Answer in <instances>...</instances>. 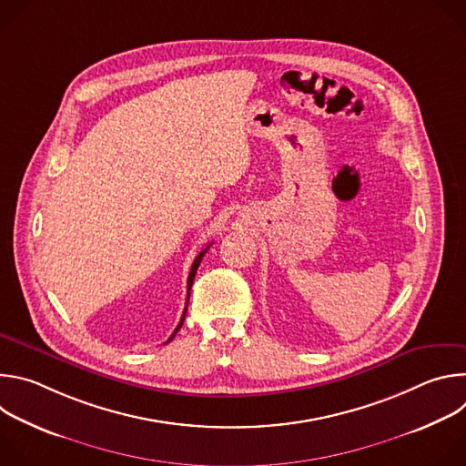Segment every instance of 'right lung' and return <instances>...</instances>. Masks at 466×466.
<instances>
[{
	"label": "right lung",
	"mask_w": 466,
	"mask_h": 466,
	"mask_svg": "<svg viewBox=\"0 0 466 466\" xmlns=\"http://www.w3.org/2000/svg\"><path fill=\"white\" fill-rule=\"evenodd\" d=\"M210 248V245L207 247V248H203L201 252L197 254V258L193 259V265H191V269H189V277H187V297H186V308H184V313H182V317H180V322H178V326L175 328V331L171 334V338L167 339V343L169 341H173V338L177 336V331L180 329V326H182V322H184V319H186V311H187V300H189V289H191V284H193V279H195V273H197V269H198V265H201V259H203V256L207 254V250Z\"/></svg>",
	"instance_id": "1"
}]
</instances>
